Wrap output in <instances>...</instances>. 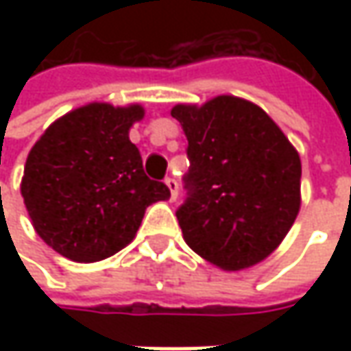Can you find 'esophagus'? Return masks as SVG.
Returning a JSON list of instances; mask_svg holds the SVG:
<instances>
[{"instance_id":"1","label":"esophagus","mask_w":351,"mask_h":351,"mask_svg":"<svg viewBox=\"0 0 351 351\" xmlns=\"http://www.w3.org/2000/svg\"><path fill=\"white\" fill-rule=\"evenodd\" d=\"M166 185H168L169 189V199L176 201L178 199V182L173 178H166Z\"/></svg>"}]
</instances>
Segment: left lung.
Here are the masks:
<instances>
[{
	"label": "left lung",
	"mask_w": 351,
	"mask_h": 351,
	"mask_svg": "<svg viewBox=\"0 0 351 351\" xmlns=\"http://www.w3.org/2000/svg\"><path fill=\"white\" fill-rule=\"evenodd\" d=\"M187 136L183 240L226 271L265 260L301 209V158L262 107L234 95L176 105Z\"/></svg>",
	"instance_id": "left-lung-1"
}]
</instances>
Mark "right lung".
I'll return each instance as SVG.
<instances>
[{"instance_id": "obj_1", "label": "right lung", "mask_w": 351, "mask_h": 351, "mask_svg": "<svg viewBox=\"0 0 351 351\" xmlns=\"http://www.w3.org/2000/svg\"><path fill=\"white\" fill-rule=\"evenodd\" d=\"M141 105L89 103L54 121L27 156L21 195L36 234L72 262H99L134 238L144 210L169 199L128 138Z\"/></svg>"}]
</instances>
